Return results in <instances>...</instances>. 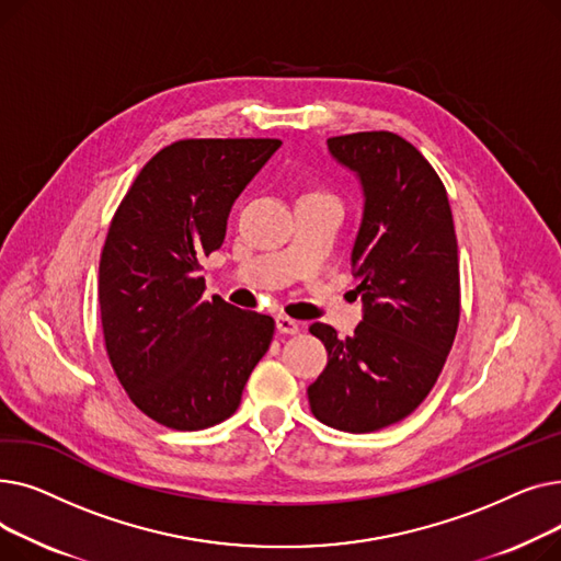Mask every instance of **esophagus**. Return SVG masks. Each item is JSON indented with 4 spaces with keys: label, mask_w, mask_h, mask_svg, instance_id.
<instances>
[{
    "label": "esophagus",
    "mask_w": 561,
    "mask_h": 561,
    "mask_svg": "<svg viewBox=\"0 0 561 561\" xmlns=\"http://www.w3.org/2000/svg\"><path fill=\"white\" fill-rule=\"evenodd\" d=\"M277 330L282 334H298L300 332V322L288 318V316H277Z\"/></svg>",
    "instance_id": "esophagus-1"
}]
</instances>
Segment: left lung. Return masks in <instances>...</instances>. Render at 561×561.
I'll return each mask as SVG.
<instances>
[{
	"label": "left lung",
	"mask_w": 561,
	"mask_h": 561,
	"mask_svg": "<svg viewBox=\"0 0 561 561\" xmlns=\"http://www.w3.org/2000/svg\"><path fill=\"white\" fill-rule=\"evenodd\" d=\"M328 147L364 188L352 248L364 320L347 339L309 328L328 366L307 396L320 423L364 434L407 419L444 370L461 309L457 236L444 182L402 136L359 131Z\"/></svg>",
	"instance_id": "obj_1"
}]
</instances>
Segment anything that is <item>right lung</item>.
<instances>
[{
	"mask_svg": "<svg viewBox=\"0 0 561 561\" xmlns=\"http://www.w3.org/2000/svg\"><path fill=\"white\" fill-rule=\"evenodd\" d=\"M282 140L188 138L142 165L100 259L108 362L129 400L170 430L229 419L268 352L275 320L204 300L202 259L225 241L233 199Z\"/></svg>",
	"mask_w": 561,
	"mask_h": 561,
	"instance_id": "1",
	"label": "right lung"
}]
</instances>
